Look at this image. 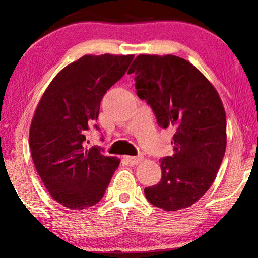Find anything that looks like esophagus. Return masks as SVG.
Returning a JSON list of instances; mask_svg holds the SVG:
<instances>
[{"mask_svg":"<svg viewBox=\"0 0 258 258\" xmlns=\"http://www.w3.org/2000/svg\"><path fill=\"white\" fill-rule=\"evenodd\" d=\"M125 158L130 165H136L143 161L142 156H126Z\"/></svg>","mask_w":258,"mask_h":258,"instance_id":"esophagus-1","label":"esophagus"}]
</instances>
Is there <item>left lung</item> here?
<instances>
[{"label": "left lung", "instance_id": "8db88e82", "mask_svg": "<svg viewBox=\"0 0 258 258\" xmlns=\"http://www.w3.org/2000/svg\"><path fill=\"white\" fill-rule=\"evenodd\" d=\"M137 96L161 128L174 130V154L161 162L162 178L144 189L167 211L192 206L213 184L227 147V118L220 95L191 63L174 55H139L129 68Z\"/></svg>", "mask_w": 258, "mask_h": 258}]
</instances>
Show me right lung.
Returning a JSON list of instances; mask_svg holds the SVG:
<instances>
[{
  "label": "right lung",
  "instance_id": "right-lung-1",
  "mask_svg": "<svg viewBox=\"0 0 258 258\" xmlns=\"http://www.w3.org/2000/svg\"><path fill=\"white\" fill-rule=\"evenodd\" d=\"M134 55H84L54 77L42 95L29 132L35 168L56 202L82 210L103 197L119 165L100 147H86V134L101 100L124 75Z\"/></svg>",
  "mask_w": 258,
  "mask_h": 258
}]
</instances>
